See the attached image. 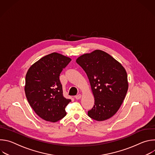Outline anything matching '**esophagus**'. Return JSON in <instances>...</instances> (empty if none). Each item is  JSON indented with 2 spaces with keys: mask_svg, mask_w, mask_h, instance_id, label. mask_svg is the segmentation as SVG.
<instances>
[{
  "mask_svg": "<svg viewBox=\"0 0 155 155\" xmlns=\"http://www.w3.org/2000/svg\"><path fill=\"white\" fill-rule=\"evenodd\" d=\"M81 95L80 94H78V95H77V96H75V97L76 99H80L81 98Z\"/></svg>",
  "mask_w": 155,
  "mask_h": 155,
  "instance_id": "obj_1",
  "label": "esophagus"
}]
</instances>
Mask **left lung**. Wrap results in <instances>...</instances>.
Masks as SVG:
<instances>
[{
  "label": "left lung",
  "instance_id": "8db88e82",
  "mask_svg": "<svg viewBox=\"0 0 155 155\" xmlns=\"http://www.w3.org/2000/svg\"><path fill=\"white\" fill-rule=\"evenodd\" d=\"M76 62L86 72L94 97V105L87 115L99 121L111 118L119 110L128 90L125 69L99 50L80 56Z\"/></svg>",
  "mask_w": 155,
  "mask_h": 155
}]
</instances>
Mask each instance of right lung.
Masks as SVG:
<instances>
[{
    "label": "right lung",
    "instance_id": "1",
    "mask_svg": "<svg viewBox=\"0 0 155 155\" xmlns=\"http://www.w3.org/2000/svg\"><path fill=\"white\" fill-rule=\"evenodd\" d=\"M71 59L52 53L32 64L26 75V98L36 114L44 120L56 122L66 115L71 101L63 96L59 75Z\"/></svg>",
    "mask_w": 155,
    "mask_h": 155
}]
</instances>
